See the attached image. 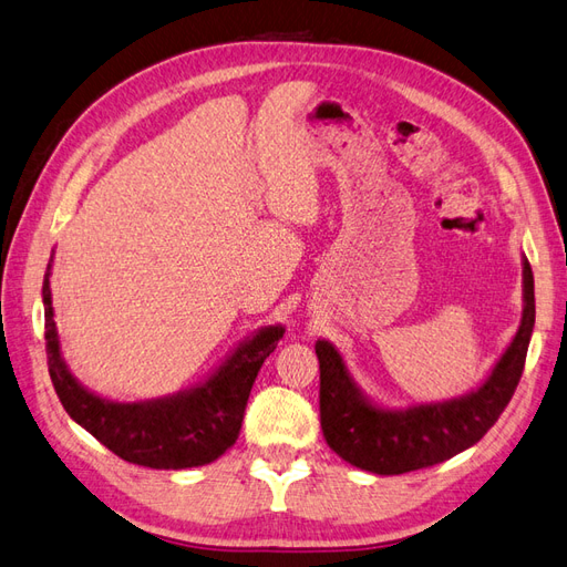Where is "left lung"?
I'll return each instance as SVG.
<instances>
[{
	"label": "left lung",
	"instance_id": "8db88e82",
	"mask_svg": "<svg viewBox=\"0 0 567 567\" xmlns=\"http://www.w3.org/2000/svg\"><path fill=\"white\" fill-rule=\"evenodd\" d=\"M534 330V275L522 256V318L486 379L470 393L443 402L385 408L371 400L347 369L340 350L316 342L321 364V429L328 445L371 474H404L455 457L484 439L511 402L525 369Z\"/></svg>",
	"mask_w": 567,
	"mask_h": 567
}]
</instances>
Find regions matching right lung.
Wrapping results in <instances>:
<instances>
[{"label": "right lung", "mask_w": 567, "mask_h": 567, "mask_svg": "<svg viewBox=\"0 0 567 567\" xmlns=\"http://www.w3.org/2000/svg\"><path fill=\"white\" fill-rule=\"evenodd\" d=\"M52 258L42 282L45 347L50 379L66 414L114 455L151 470L203 467L235 445L256 375L282 340L285 326L258 328L206 379L179 393L138 402L107 400L85 388L62 357L50 289Z\"/></svg>", "instance_id": "right-lung-1"}]
</instances>
